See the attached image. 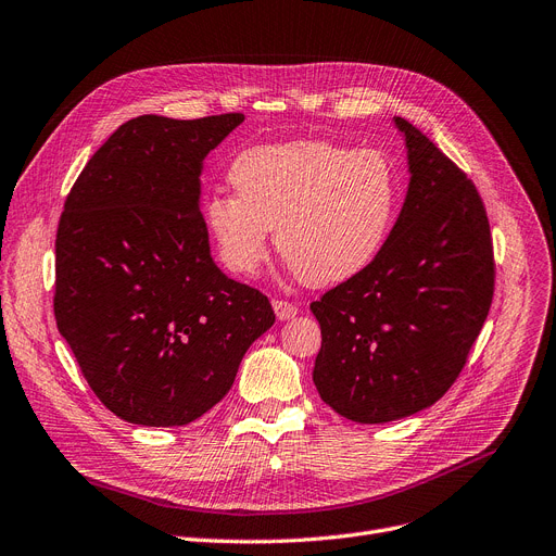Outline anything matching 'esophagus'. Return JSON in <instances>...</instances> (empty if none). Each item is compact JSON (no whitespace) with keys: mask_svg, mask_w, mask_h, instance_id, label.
<instances>
[{"mask_svg":"<svg viewBox=\"0 0 556 556\" xmlns=\"http://www.w3.org/2000/svg\"><path fill=\"white\" fill-rule=\"evenodd\" d=\"M274 312H276V316L280 321H289V319H294V316L299 314V307L294 305V303H287V301H274Z\"/></svg>","mask_w":556,"mask_h":556,"instance_id":"1","label":"esophagus"}]
</instances>
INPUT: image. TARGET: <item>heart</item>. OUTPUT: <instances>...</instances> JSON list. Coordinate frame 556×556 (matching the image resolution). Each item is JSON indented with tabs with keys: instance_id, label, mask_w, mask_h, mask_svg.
Returning a JSON list of instances; mask_svg holds the SVG:
<instances>
[{
	"instance_id": "obj_1",
	"label": "heart",
	"mask_w": 556,
	"mask_h": 556,
	"mask_svg": "<svg viewBox=\"0 0 556 556\" xmlns=\"http://www.w3.org/2000/svg\"><path fill=\"white\" fill-rule=\"evenodd\" d=\"M235 194H213L203 219L224 267L251 276L276 249L309 287L341 285L384 249L401 213L403 180L380 149L328 140L260 144L235 157Z\"/></svg>"
}]
</instances>
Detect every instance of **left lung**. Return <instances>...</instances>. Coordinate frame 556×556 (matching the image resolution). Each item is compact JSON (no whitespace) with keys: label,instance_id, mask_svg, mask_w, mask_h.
<instances>
[{"label":"left lung","instance_id":"obj_1","mask_svg":"<svg viewBox=\"0 0 556 556\" xmlns=\"http://www.w3.org/2000/svg\"><path fill=\"white\" fill-rule=\"evenodd\" d=\"M409 185L380 255L309 305L321 326L312 380L355 422H389L451 389L493 299L486 210L466 174L403 117Z\"/></svg>","mask_w":556,"mask_h":556}]
</instances>
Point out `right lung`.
<instances>
[{
	"mask_svg": "<svg viewBox=\"0 0 556 556\" xmlns=\"http://www.w3.org/2000/svg\"><path fill=\"white\" fill-rule=\"evenodd\" d=\"M244 122L142 115L90 157L56 235L59 332L97 399L126 422L188 426L235 382L276 316L210 255L205 155Z\"/></svg>",
	"mask_w": 556,
	"mask_h": 556,
	"instance_id": "obj_1",
	"label": "right lung"
}]
</instances>
